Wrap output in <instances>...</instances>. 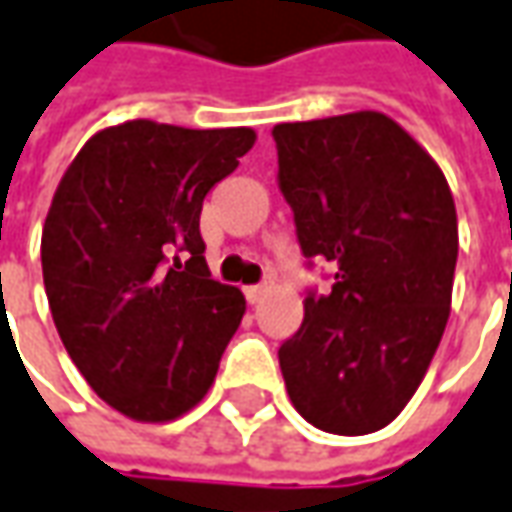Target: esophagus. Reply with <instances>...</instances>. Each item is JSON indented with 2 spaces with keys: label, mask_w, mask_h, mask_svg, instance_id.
<instances>
[{
  "label": "esophagus",
  "mask_w": 512,
  "mask_h": 512,
  "mask_svg": "<svg viewBox=\"0 0 512 512\" xmlns=\"http://www.w3.org/2000/svg\"><path fill=\"white\" fill-rule=\"evenodd\" d=\"M264 293H267V284H250V287H245V298H248V304H259Z\"/></svg>",
  "instance_id": "esophagus-1"
}]
</instances>
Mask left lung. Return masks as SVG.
Masks as SVG:
<instances>
[{
	"label": "left lung",
	"instance_id": "8db88e82",
	"mask_svg": "<svg viewBox=\"0 0 512 512\" xmlns=\"http://www.w3.org/2000/svg\"><path fill=\"white\" fill-rule=\"evenodd\" d=\"M279 188L307 259L329 262L327 296L279 346L296 411L360 437L392 423L423 383L451 315L456 208L431 154L383 112L273 126Z\"/></svg>",
	"mask_w": 512,
	"mask_h": 512
}]
</instances>
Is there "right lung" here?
Segmentation results:
<instances>
[{
	"instance_id": "1",
	"label": "right lung",
	"mask_w": 512,
	"mask_h": 512,
	"mask_svg": "<svg viewBox=\"0 0 512 512\" xmlns=\"http://www.w3.org/2000/svg\"><path fill=\"white\" fill-rule=\"evenodd\" d=\"M256 132L126 120L92 135L56 188L41 273L61 344L92 392L137 423L208 394L245 296L211 279L205 194Z\"/></svg>"
}]
</instances>
